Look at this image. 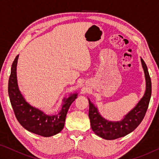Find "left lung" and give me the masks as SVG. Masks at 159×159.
<instances>
[{
    "mask_svg": "<svg viewBox=\"0 0 159 159\" xmlns=\"http://www.w3.org/2000/svg\"><path fill=\"white\" fill-rule=\"evenodd\" d=\"M146 80V90L144 96L134 108L120 121H109L102 116L98 109L89 100V116L93 131L100 138L111 140L130 133L140 124L146 114L152 95V81L144 61L141 58Z\"/></svg>",
    "mask_w": 159,
    "mask_h": 159,
    "instance_id": "8db88e82",
    "label": "left lung"
}]
</instances>
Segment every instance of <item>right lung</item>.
<instances>
[{"instance_id":"obj_1","label":"right lung","mask_w":159,"mask_h":159,"mask_svg":"<svg viewBox=\"0 0 159 159\" xmlns=\"http://www.w3.org/2000/svg\"><path fill=\"white\" fill-rule=\"evenodd\" d=\"M19 55L12 64L8 81V95L10 103L19 123L26 130L43 137H50L62 130L69 107L77 98L78 93L71 94L63 99L60 111L55 115H48L41 110L29 104L19 90L17 80V64Z\"/></svg>"}]
</instances>
